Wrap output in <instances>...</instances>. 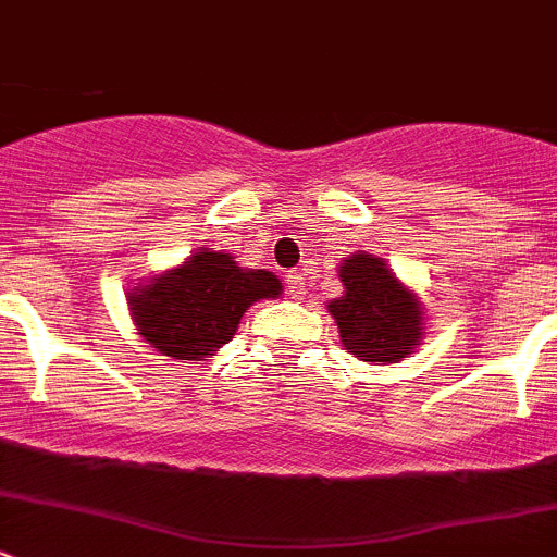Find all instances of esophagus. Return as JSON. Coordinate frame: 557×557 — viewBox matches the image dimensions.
Here are the masks:
<instances>
[{"label": "esophagus", "instance_id": "obj_1", "mask_svg": "<svg viewBox=\"0 0 557 557\" xmlns=\"http://www.w3.org/2000/svg\"><path fill=\"white\" fill-rule=\"evenodd\" d=\"M285 285H288L290 299H301V296H305V274L301 272L285 274Z\"/></svg>", "mask_w": 557, "mask_h": 557}]
</instances>
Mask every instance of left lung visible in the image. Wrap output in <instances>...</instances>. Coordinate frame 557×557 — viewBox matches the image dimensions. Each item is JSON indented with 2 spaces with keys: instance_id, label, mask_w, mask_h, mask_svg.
<instances>
[{
  "instance_id": "1",
  "label": "left lung",
  "mask_w": 557,
  "mask_h": 557,
  "mask_svg": "<svg viewBox=\"0 0 557 557\" xmlns=\"http://www.w3.org/2000/svg\"><path fill=\"white\" fill-rule=\"evenodd\" d=\"M345 296L329 301L348 354L361 361L405 359L422 337V307L383 258L356 252L339 269Z\"/></svg>"
}]
</instances>
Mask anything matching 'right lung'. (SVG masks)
<instances>
[{"label":"right lung","instance_id":"add662e5","mask_svg":"<svg viewBox=\"0 0 557 557\" xmlns=\"http://www.w3.org/2000/svg\"><path fill=\"white\" fill-rule=\"evenodd\" d=\"M280 290L283 283L272 272L236 267L228 252L201 250L174 272L135 288L129 307L152 348L198 361L234 337L252 301L277 299Z\"/></svg>","mask_w":557,"mask_h":557}]
</instances>
